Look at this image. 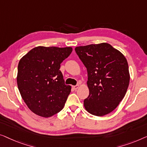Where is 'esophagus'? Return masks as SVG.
Wrapping results in <instances>:
<instances>
[{
  "label": "esophagus",
  "mask_w": 147,
  "mask_h": 147,
  "mask_svg": "<svg viewBox=\"0 0 147 147\" xmlns=\"http://www.w3.org/2000/svg\"><path fill=\"white\" fill-rule=\"evenodd\" d=\"M79 84H77V85H76V86H73V89L74 90H76L78 89V88H79Z\"/></svg>",
  "instance_id": "esophagus-1"
}]
</instances>
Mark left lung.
<instances>
[{
    "label": "left lung",
    "instance_id": "obj_1",
    "mask_svg": "<svg viewBox=\"0 0 147 147\" xmlns=\"http://www.w3.org/2000/svg\"><path fill=\"white\" fill-rule=\"evenodd\" d=\"M75 51L88 73L89 95L84 100V108L98 117L111 113L129 87L130 74L125 57L107 42L77 47Z\"/></svg>",
    "mask_w": 147,
    "mask_h": 147
}]
</instances>
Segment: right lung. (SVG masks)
<instances>
[{
    "label": "right lung",
    "mask_w": 147,
    "mask_h": 147,
    "mask_svg": "<svg viewBox=\"0 0 147 147\" xmlns=\"http://www.w3.org/2000/svg\"><path fill=\"white\" fill-rule=\"evenodd\" d=\"M73 51L71 47H36L20 59L16 76L18 90L28 109L50 117L63 109L71 86L65 84L61 64Z\"/></svg>",
    "instance_id": "obj_1"
}]
</instances>
